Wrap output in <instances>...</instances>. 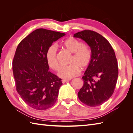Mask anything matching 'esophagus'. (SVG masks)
Here are the masks:
<instances>
[{
    "instance_id": "obj_1",
    "label": "esophagus",
    "mask_w": 133,
    "mask_h": 133,
    "mask_svg": "<svg viewBox=\"0 0 133 133\" xmlns=\"http://www.w3.org/2000/svg\"><path fill=\"white\" fill-rule=\"evenodd\" d=\"M70 79H62V82L63 83H64L65 82H66L69 81H70Z\"/></svg>"
}]
</instances>
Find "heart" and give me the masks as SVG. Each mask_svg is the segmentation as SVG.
Wrapping results in <instances>:
<instances>
[{
	"mask_svg": "<svg viewBox=\"0 0 133 133\" xmlns=\"http://www.w3.org/2000/svg\"><path fill=\"white\" fill-rule=\"evenodd\" d=\"M62 45L70 52L72 53L70 61L71 64L61 67L58 75L62 78L70 79L79 72V67L84 69L90 64L92 58L91 51L87 45L82 44L77 39L73 37L66 39L63 42ZM46 59L47 64L51 69L58 70L59 63L57 59V48L55 45H51L47 49Z\"/></svg>",
	"mask_w": 133,
	"mask_h": 133,
	"instance_id": "obj_1",
	"label": "heart"
}]
</instances>
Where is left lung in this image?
<instances>
[{
  "label": "left lung",
  "instance_id": "1",
  "mask_svg": "<svg viewBox=\"0 0 133 133\" xmlns=\"http://www.w3.org/2000/svg\"><path fill=\"white\" fill-rule=\"evenodd\" d=\"M74 37L85 41L92 54L78 98L89 106H100L111 97L117 83L118 68L114 51L106 38L94 31L83 30L75 34Z\"/></svg>",
  "mask_w": 133,
  "mask_h": 133
}]
</instances>
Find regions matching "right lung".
Here are the masks:
<instances>
[{
    "label": "right lung",
    "mask_w": 133,
    "mask_h": 133,
    "mask_svg": "<svg viewBox=\"0 0 133 133\" xmlns=\"http://www.w3.org/2000/svg\"><path fill=\"white\" fill-rule=\"evenodd\" d=\"M64 33L43 29L34 31L16 48L12 62L16 89L27 105L38 110L52 107L57 99L62 79L49 71L46 54Z\"/></svg>",
    "instance_id": "obj_1"
}]
</instances>
